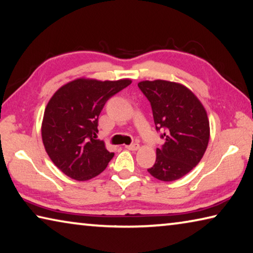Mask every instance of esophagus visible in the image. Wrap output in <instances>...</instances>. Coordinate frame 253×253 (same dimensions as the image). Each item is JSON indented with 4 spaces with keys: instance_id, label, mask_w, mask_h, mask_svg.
<instances>
[{
    "instance_id": "obj_1",
    "label": "esophagus",
    "mask_w": 253,
    "mask_h": 253,
    "mask_svg": "<svg viewBox=\"0 0 253 253\" xmlns=\"http://www.w3.org/2000/svg\"><path fill=\"white\" fill-rule=\"evenodd\" d=\"M125 147L127 149H129V151H137V149L139 148V144L134 143V144H130V145H126Z\"/></svg>"
}]
</instances>
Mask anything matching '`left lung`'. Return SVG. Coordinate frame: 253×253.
<instances>
[{"instance_id":"left-lung-1","label":"left lung","mask_w":253,"mask_h":253,"mask_svg":"<svg viewBox=\"0 0 253 253\" xmlns=\"http://www.w3.org/2000/svg\"><path fill=\"white\" fill-rule=\"evenodd\" d=\"M152 107L156 130L164 145L148 173L160 181L183 177L199 164L207 151L210 124L203 105L190 89L166 80L138 84Z\"/></svg>"}]
</instances>
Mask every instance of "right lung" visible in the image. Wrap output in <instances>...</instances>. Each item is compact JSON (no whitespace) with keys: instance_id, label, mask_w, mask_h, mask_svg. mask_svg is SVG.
I'll list each match as a JSON object with an SVG mask.
<instances>
[{"instance_id":"1","label":"right lung","mask_w":253,"mask_h":253,"mask_svg":"<svg viewBox=\"0 0 253 253\" xmlns=\"http://www.w3.org/2000/svg\"><path fill=\"white\" fill-rule=\"evenodd\" d=\"M131 81L77 79L55 91L45 107L42 140L53 164L77 181L104 170L115 154L97 139L98 118L109 98Z\"/></svg>"}]
</instances>
